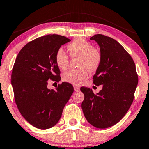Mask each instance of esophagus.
<instances>
[{"mask_svg": "<svg viewBox=\"0 0 149 149\" xmlns=\"http://www.w3.org/2000/svg\"><path fill=\"white\" fill-rule=\"evenodd\" d=\"M73 88H74V90L76 91H78L80 90V88H79L78 86H73Z\"/></svg>", "mask_w": 149, "mask_h": 149, "instance_id": "esophagus-1", "label": "esophagus"}]
</instances>
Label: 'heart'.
<instances>
[{
	"mask_svg": "<svg viewBox=\"0 0 149 149\" xmlns=\"http://www.w3.org/2000/svg\"><path fill=\"white\" fill-rule=\"evenodd\" d=\"M68 49L72 57H80L78 69H71L63 75L65 82L73 85H80L88 77V71H95L100 67L102 60L101 52L93 47L90 42L82 38L76 39L68 45ZM70 57L63 47L57 49L55 61L59 68L66 69L69 66Z\"/></svg>",
	"mask_w": 149,
	"mask_h": 149,
	"instance_id": "b5f03b06",
	"label": "heart"
}]
</instances>
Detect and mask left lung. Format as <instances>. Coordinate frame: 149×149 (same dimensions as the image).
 Wrapping results in <instances>:
<instances>
[{
    "label": "left lung",
    "instance_id": "left-lung-1",
    "mask_svg": "<svg viewBox=\"0 0 149 149\" xmlns=\"http://www.w3.org/2000/svg\"><path fill=\"white\" fill-rule=\"evenodd\" d=\"M100 47L102 60L93 76V83L102 85L100 92L81 87L84 95L82 109L89 123L97 128L114 125L123 118L132 105L138 82L132 56L118 41L97 34L90 38Z\"/></svg>",
    "mask_w": 149,
    "mask_h": 149
}]
</instances>
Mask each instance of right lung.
<instances>
[{
    "label": "right lung",
    "mask_w": 149,
    "mask_h": 149,
    "mask_svg": "<svg viewBox=\"0 0 149 149\" xmlns=\"http://www.w3.org/2000/svg\"><path fill=\"white\" fill-rule=\"evenodd\" d=\"M71 40L58 35H47L30 41L17 54L11 73L15 104L22 116L35 127H52L73 93L72 85L58 84L47 88L49 79L59 82L60 69L55 54Z\"/></svg>",
    "instance_id": "obj_1"
}]
</instances>
